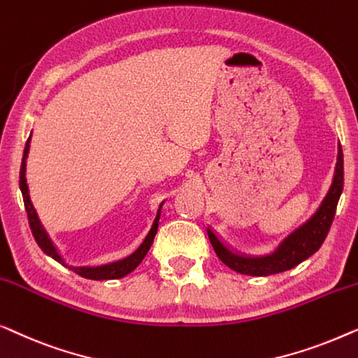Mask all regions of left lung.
Returning a JSON list of instances; mask_svg holds the SVG:
<instances>
[{
	"label": "left lung",
	"instance_id": "obj_1",
	"mask_svg": "<svg viewBox=\"0 0 358 358\" xmlns=\"http://www.w3.org/2000/svg\"><path fill=\"white\" fill-rule=\"evenodd\" d=\"M344 188V157H342L341 144L337 145V160L332 175L331 186L328 193L321 201L320 208L315 210L308 220H305L300 227L290 231L280 243L275 246L273 253L264 256H246L230 250L224 241L208 229V236L210 245L225 266L236 271L240 274L255 275V278H264V275H273L284 273L295 268L301 261L310 258L321 248L323 241L328 235L329 227L334 219L337 203Z\"/></svg>",
	"mask_w": 358,
	"mask_h": 358
}]
</instances>
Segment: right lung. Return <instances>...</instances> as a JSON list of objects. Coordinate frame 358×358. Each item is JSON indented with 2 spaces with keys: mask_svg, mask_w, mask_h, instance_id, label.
<instances>
[{
  "mask_svg": "<svg viewBox=\"0 0 358 358\" xmlns=\"http://www.w3.org/2000/svg\"><path fill=\"white\" fill-rule=\"evenodd\" d=\"M30 139H32V133H30L27 143H26V149H24L22 165H21V180H19V185H21L24 206H26V210H27L30 230H32L34 238L38 243L40 248L43 250V253L47 255V256H50V258H53L55 261H58L59 264L66 266V268L74 271V273H76V274L83 275V278H85V279H92V280L120 279V278H124V275L129 274L131 271H134L136 268H138V266L141 264V261L144 259V256L148 255L150 245H152V241H154V236H155V234H157L160 210H162L164 203L159 206L154 222H152V225H150V230L148 231V235L144 236L143 243L138 246V250L133 251V253H131L129 256H127V258L113 261V263H108V264H102V266H69L66 261L63 259V256L58 251L57 245L53 243V240L50 238L48 231L45 230L42 220L38 219L37 210H35L32 201H30L29 185H27V178H26L27 157H29V150H30Z\"/></svg>",
  "mask_w": 358,
  "mask_h": 358,
  "instance_id": "1",
  "label": "right lung"
}]
</instances>
